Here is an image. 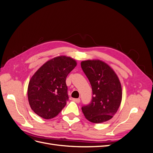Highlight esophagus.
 Segmentation results:
<instances>
[{
    "label": "esophagus",
    "mask_w": 153,
    "mask_h": 153,
    "mask_svg": "<svg viewBox=\"0 0 153 153\" xmlns=\"http://www.w3.org/2000/svg\"><path fill=\"white\" fill-rule=\"evenodd\" d=\"M72 100L73 101H75V103H80V98H73Z\"/></svg>",
    "instance_id": "34e87169"
}]
</instances>
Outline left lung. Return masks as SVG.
<instances>
[{
    "label": "left lung",
    "mask_w": 153,
    "mask_h": 153,
    "mask_svg": "<svg viewBox=\"0 0 153 153\" xmlns=\"http://www.w3.org/2000/svg\"><path fill=\"white\" fill-rule=\"evenodd\" d=\"M81 67L92 86L91 103L82 107L85 118L101 123L116 114L122 101V87L117 74L108 64L99 59L81 62Z\"/></svg>",
    "instance_id": "left-lung-1"
}]
</instances>
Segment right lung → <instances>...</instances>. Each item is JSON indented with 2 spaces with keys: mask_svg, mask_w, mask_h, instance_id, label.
Masks as SVG:
<instances>
[{
  "mask_svg": "<svg viewBox=\"0 0 153 153\" xmlns=\"http://www.w3.org/2000/svg\"><path fill=\"white\" fill-rule=\"evenodd\" d=\"M75 59L60 55L43 64L31 77L27 96L31 109L45 119L55 117L68 100L66 79L76 66Z\"/></svg>",
  "mask_w": 153,
  "mask_h": 153,
  "instance_id": "obj_1",
  "label": "right lung"
}]
</instances>
